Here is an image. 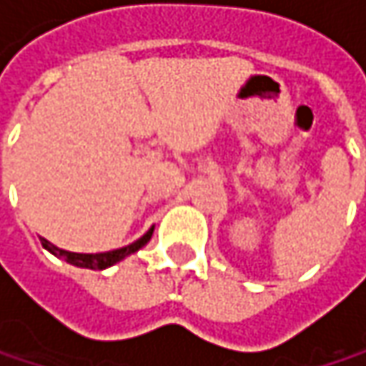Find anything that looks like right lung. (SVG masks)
I'll return each mask as SVG.
<instances>
[{
	"mask_svg": "<svg viewBox=\"0 0 366 366\" xmlns=\"http://www.w3.org/2000/svg\"><path fill=\"white\" fill-rule=\"evenodd\" d=\"M152 231H154V227H152L146 235H142L137 242H133L131 246H124V248H120V250H112V252H102V254H76V252H67V250H61V248H56V246H50L46 239H41V246H44L48 252H52L54 256H59V258H63V260H67V262L76 264V267H84V269H97V271H102V269H106V267H112L114 262L122 260L124 256L137 252L142 246H146V244L150 242V237H152Z\"/></svg>",
	"mask_w": 366,
	"mask_h": 366,
	"instance_id": "obj_1",
	"label": "right lung"
}]
</instances>
